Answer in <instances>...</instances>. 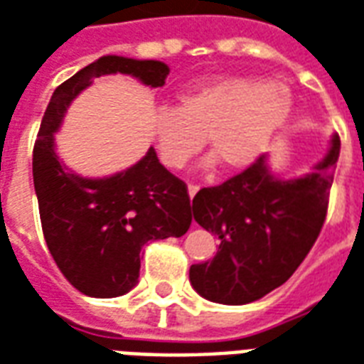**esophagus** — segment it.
<instances>
[{"mask_svg":"<svg viewBox=\"0 0 364 364\" xmlns=\"http://www.w3.org/2000/svg\"><path fill=\"white\" fill-rule=\"evenodd\" d=\"M198 192H199V186H196V184L188 186V196H190V199H193V196H196Z\"/></svg>","mask_w":364,"mask_h":364,"instance_id":"esophagus-1","label":"esophagus"}]
</instances>
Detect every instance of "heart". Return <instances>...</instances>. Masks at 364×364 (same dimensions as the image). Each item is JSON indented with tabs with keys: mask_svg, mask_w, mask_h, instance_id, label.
Returning <instances> with one entry per match:
<instances>
[{
	"mask_svg": "<svg viewBox=\"0 0 364 364\" xmlns=\"http://www.w3.org/2000/svg\"><path fill=\"white\" fill-rule=\"evenodd\" d=\"M294 107V92L284 82L228 76L184 90L178 107L155 109L151 134L168 168L188 165L207 138L213 153L203 166L220 161L228 171H242L269 149Z\"/></svg>",
	"mask_w": 364,
	"mask_h": 364,
	"instance_id": "heart-1",
	"label": "heart"
}]
</instances>
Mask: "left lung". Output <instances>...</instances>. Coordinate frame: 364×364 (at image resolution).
I'll list each match as a JSON object with an SVG mask.
<instances>
[{"instance_id":"8db88e82","label":"left lung","mask_w":364,"mask_h":364,"mask_svg":"<svg viewBox=\"0 0 364 364\" xmlns=\"http://www.w3.org/2000/svg\"><path fill=\"white\" fill-rule=\"evenodd\" d=\"M340 157V138L296 178L270 168L269 155L234 178L196 193V223L220 240L211 261L190 267L199 296L223 305L257 301L282 286L307 257L321 232Z\"/></svg>"}]
</instances>
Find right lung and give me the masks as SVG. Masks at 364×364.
<instances>
[{
    "instance_id": "1",
    "label": "right lung",
    "mask_w": 364,
    "mask_h": 364,
    "mask_svg": "<svg viewBox=\"0 0 364 364\" xmlns=\"http://www.w3.org/2000/svg\"><path fill=\"white\" fill-rule=\"evenodd\" d=\"M168 65L103 55L53 92L32 155V176L49 253L68 282L90 297H119L138 284L147 242L184 236L192 224L186 184L166 171L153 147L127 171L90 178L55 151L67 109L94 78L128 75L149 88L165 86Z\"/></svg>"
}]
</instances>
